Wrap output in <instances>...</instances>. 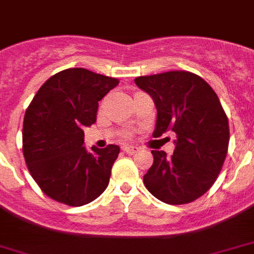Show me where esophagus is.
<instances>
[{
	"instance_id": "1",
	"label": "esophagus",
	"mask_w": 254,
	"mask_h": 254,
	"mask_svg": "<svg viewBox=\"0 0 254 254\" xmlns=\"http://www.w3.org/2000/svg\"><path fill=\"white\" fill-rule=\"evenodd\" d=\"M123 150H124V153H127V154H130V155H133V154H135V153H138L139 151V149L137 146H124L123 147Z\"/></svg>"
}]
</instances>
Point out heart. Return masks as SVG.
<instances>
[{"label": "heart", "mask_w": 254, "mask_h": 254, "mask_svg": "<svg viewBox=\"0 0 254 254\" xmlns=\"http://www.w3.org/2000/svg\"><path fill=\"white\" fill-rule=\"evenodd\" d=\"M124 137H127H127H130V133H125V134H124Z\"/></svg>", "instance_id": "obj_1"}]
</instances>
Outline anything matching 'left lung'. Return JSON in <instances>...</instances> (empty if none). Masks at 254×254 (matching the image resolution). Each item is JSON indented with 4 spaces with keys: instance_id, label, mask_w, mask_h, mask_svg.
<instances>
[{
    "instance_id": "left-lung-1",
    "label": "left lung",
    "mask_w": 254,
    "mask_h": 254,
    "mask_svg": "<svg viewBox=\"0 0 254 254\" xmlns=\"http://www.w3.org/2000/svg\"><path fill=\"white\" fill-rule=\"evenodd\" d=\"M157 107L159 138L177 135L171 157L151 150L154 162L143 183L151 195L167 204H187L204 195L219 177L228 153V117L211 85L189 71H169L134 79Z\"/></svg>"
}]
</instances>
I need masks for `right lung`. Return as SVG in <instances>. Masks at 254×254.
Returning a JSON list of instances; mask_svg holds the SVG:
<instances>
[{"instance_id": "1", "label": "right lung", "mask_w": 254, "mask_h": 254, "mask_svg": "<svg viewBox=\"0 0 254 254\" xmlns=\"http://www.w3.org/2000/svg\"><path fill=\"white\" fill-rule=\"evenodd\" d=\"M119 79L85 68L55 73L26 109L22 150L31 177L54 200L80 207L105 191L120 147L87 151L84 127L96 123L99 101Z\"/></svg>"}]
</instances>
